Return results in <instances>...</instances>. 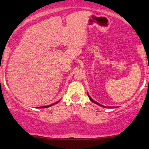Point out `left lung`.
Instances as JSON below:
<instances>
[{
	"label": "left lung",
	"mask_w": 149,
	"mask_h": 149,
	"mask_svg": "<svg viewBox=\"0 0 149 149\" xmlns=\"http://www.w3.org/2000/svg\"><path fill=\"white\" fill-rule=\"evenodd\" d=\"M88 97H89V98H90V101H91L92 102H93V103H95V104H97V105H99V106H100V107H104V106H102V104H99V103H97V102H95V100H92V99L91 98V97L90 96V95H89V94L88 93ZM108 108H110V109H114V108H116V107H108Z\"/></svg>",
	"instance_id": "left-lung-1"
}]
</instances>
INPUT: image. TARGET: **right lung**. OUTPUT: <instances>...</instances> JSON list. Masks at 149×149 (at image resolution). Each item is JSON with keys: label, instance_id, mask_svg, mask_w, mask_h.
I'll return each instance as SVG.
<instances>
[{"label": "right lung", "instance_id": "1", "mask_svg": "<svg viewBox=\"0 0 149 149\" xmlns=\"http://www.w3.org/2000/svg\"><path fill=\"white\" fill-rule=\"evenodd\" d=\"M59 101H58V102H55V103H54V104H51V105H49V106H44V107H38V109H42V108H47V107H51V106L54 105V104H56L59 103Z\"/></svg>", "mask_w": 149, "mask_h": 149}]
</instances>
